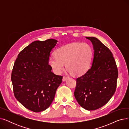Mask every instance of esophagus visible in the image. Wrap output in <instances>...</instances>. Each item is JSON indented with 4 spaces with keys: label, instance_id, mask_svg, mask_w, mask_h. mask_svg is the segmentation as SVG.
I'll use <instances>...</instances> for the list:
<instances>
[{
    "label": "esophagus",
    "instance_id": "34e87169",
    "mask_svg": "<svg viewBox=\"0 0 129 129\" xmlns=\"http://www.w3.org/2000/svg\"><path fill=\"white\" fill-rule=\"evenodd\" d=\"M69 77L68 76H64L63 77V82H64V81H65L66 79H68Z\"/></svg>",
    "mask_w": 129,
    "mask_h": 129
}]
</instances>
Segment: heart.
Listing matches in <instances>:
<instances>
[{
  "label": "heart",
  "mask_w": 129,
  "mask_h": 129,
  "mask_svg": "<svg viewBox=\"0 0 129 129\" xmlns=\"http://www.w3.org/2000/svg\"><path fill=\"white\" fill-rule=\"evenodd\" d=\"M55 55L51 56L49 64L53 72L60 74L65 67L73 75L79 76L89 69L92 56L89 45L85 43H73L60 47Z\"/></svg>",
  "instance_id": "1"
}]
</instances>
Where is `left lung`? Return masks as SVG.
<instances>
[{
	"mask_svg": "<svg viewBox=\"0 0 129 129\" xmlns=\"http://www.w3.org/2000/svg\"><path fill=\"white\" fill-rule=\"evenodd\" d=\"M94 50L92 65L84 75L76 79L74 96L80 106L94 110L105 105L117 88L118 71L110 50L94 37H86Z\"/></svg>",
	"mask_w": 129,
	"mask_h": 129,
	"instance_id": "obj_1",
	"label": "left lung"
}]
</instances>
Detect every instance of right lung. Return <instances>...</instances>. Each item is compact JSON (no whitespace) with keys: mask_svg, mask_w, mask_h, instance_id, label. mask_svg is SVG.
Returning a JSON list of instances; mask_svg holds the SVG:
<instances>
[{"mask_svg":"<svg viewBox=\"0 0 129 129\" xmlns=\"http://www.w3.org/2000/svg\"><path fill=\"white\" fill-rule=\"evenodd\" d=\"M57 41H36L20 52L12 71L11 79L16 98L33 112L46 110L52 104L63 76L51 70L49 59Z\"/></svg>","mask_w":129,"mask_h":129,"instance_id":"add662e5","label":"right lung"}]
</instances>
